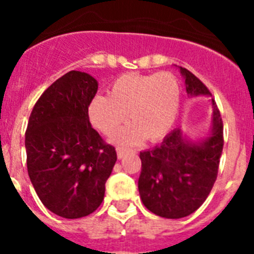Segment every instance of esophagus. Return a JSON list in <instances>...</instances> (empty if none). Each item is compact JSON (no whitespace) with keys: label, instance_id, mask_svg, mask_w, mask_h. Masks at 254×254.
Wrapping results in <instances>:
<instances>
[{"label":"esophagus","instance_id":"34e87169","mask_svg":"<svg viewBox=\"0 0 254 254\" xmlns=\"http://www.w3.org/2000/svg\"><path fill=\"white\" fill-rule=\"evenodd\" d=\"M128 151H129V149H127L126 146H118V147H117V155H118V158H120V159H122L123 156H125V155L127 154Z\"/></svg>","mask_w":254,"mask_h":254}]
</instances>
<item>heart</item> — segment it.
Here are the masks:
<instances>
[{
    "label": "heart",
    "instance_id": "obj_1",
    "mask_svg": "<svg viewBox=\"0 0 254 254\" xmlns=\"http://www.w3.org/2000/svg\"><path fill=\"white\" fill-rule=\"evenodd\" d=\"M181 87L172 72L125 73L109 86V95L96 94L87 105L91 125L103 134L113 133L126 120L131 122L113 136L116 142L136 143L143 137L156 142L176 121Z\"/></svg>",
    "mask_w": 254,
    "mask_h": 254
}]
</instances>
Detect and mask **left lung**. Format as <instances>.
Instances as JSON below:
<instances>
[{
  "label": "left lung",
  "mask_w": 254,
  "mask_h": 254,
  "mask_svg": "<svg viewBox=\"0 0 254 254\" xmlns=\"http://www.w3.org/2000/svg\"><path fill=\"white\" fill-rule=\"evenodd\" d=\"M190 95H211L198 77L181 67ZM214 128L202 143L185 141L182 132H170L159 146L140 152L138 192L142 203L155 215L181 219L205 202L216 181L224 146V125L215 100Z\"/></svg>",
  "instance_id": "8db88e82"
}]
</instances>
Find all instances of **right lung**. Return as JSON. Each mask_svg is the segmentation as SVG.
Masks as SVG:
<instances>
[{
  "label": "right lung",
  "instance_id": "right-lung-1",
  "mask_svg": "<svg viewBox=\"0 0 254 254\" xmlns=\"http://www.w3.org/2000/svg\"><path fill=\"white\" fill-rule=\"evenodd\" d=\"M96 90L89 73L69 71L40 95L29 117L28 174L43 205L64 219L87 216L99 207L117 160L114 146L87 116Z\"/></svg>",
  "mask_w": 254,
  "mask_h": 254
}]
</instances>
